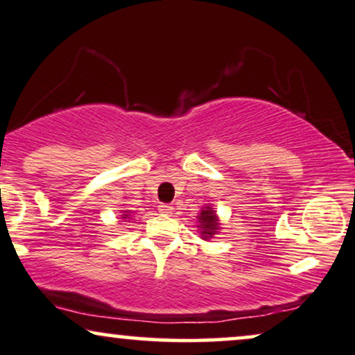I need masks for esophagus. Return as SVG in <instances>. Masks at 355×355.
Here are the masks:
<instances>
[{
    "label": "esophagus",
    "instance_id": "34e87169",
    "mask_svg": "<svg viewBox=\"0 0 355 355\" xmlns=\"http://www.w3.org/2000/svg\"><path fill=\"white\" fill-rule=\"evenodd\" d=\"M159 211L162 214H172V211H173V206H170V205H167V203H162V205H159Z\"/></svg>",
    "mask_w": 355,
    "mask_h": 355
}]
</instances>
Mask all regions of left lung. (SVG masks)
I'll return each instance as SVG.
<instances>
[{"mask_svg": "<svg viewBox=\"0 0 355 355\" xmlns=\"http://www.w3.org/2000/svg\"><path fill=\"white\" fill-rule=\"evenodd\" d=\"M198 227H200V234L205 241H208L213 237L216 232L219 231V219L216 216V211L211 206H205L201 209L200 216H198Z\"/></svg>", "mask_w": 355, "mask_h": 355, "instance_id": "1", "label": "left lung"}]
</instances>
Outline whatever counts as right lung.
<instances>
[{
  "mask_svg": "<svg viewBox=\"0 0 355 355\" xmlns=\"http://www.w3.org/2000/svg\"><path fill=\"white\" fill-rule=\"evenodd\" d=\"M123 213H124V214H121V218H123V219H129V214H128V211H123Z\"/></svg>",
  "mask_w": 355,
  "mask_h": 355,
  "instance_id": "right-lung-1",
  "label": "right lung"
}]
</instances>
